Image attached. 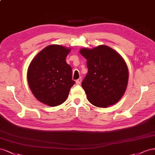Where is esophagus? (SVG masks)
I'll use <instances>...</instances> for the list:
<instances>
[{"instance_id": "obj_1", "label": "esophagus", "mask_w": 155, "mask_h": 155, "mask_svg": "<svg viewBox=\"0 0 155 155\" xmlns=\"http://www.w3.org/2000/svg\"><path fill=\"white\" fill-rule=\"evenodd\" d=\"M81 81H82V78H81V77H80V78H79L78 79H77V80L76 81V84H77V85H78V84H81Z\"/></svg>"}]
</instances>
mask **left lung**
I'll list each match as a JSON object with an SVG mask.
<instances>
[{"instance_id": "1", "label": "left lung", "mask_w": 155, "mask_h": 155, "mask_svg": "<svg viewBox=\"0 0 155 155\" xmlns=\"http://www.w3.org/2000/svg\"><path fill=\"white\" fill-rule=\"evenodd\" d=\"M87 60V73L82 82L90 103L97 107L114 104L125 94L129 71L121 56L108 46L82 48Z\"/></svg>"}]
</instances>
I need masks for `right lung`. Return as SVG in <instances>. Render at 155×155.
Returning a JSON list of instances; mask_svg holds the SVG:
<instances>
[{"mask_svg": "<svg viewBox=\"0 0 155 155\" xmlns=\"http://www.w3.org/2000/svg\"><path fill=\"white\" fill-rule=\"evenodd\" d=\"M69 48L58 45L44 48L31 61L27 72L30 89L35 97L50 107L62 104L75 82L66 63Z\"/></svg>", "mask_w": 155, "mask_h": 155, "instance_id": "1", "label": "right lung"}]
</instances>
